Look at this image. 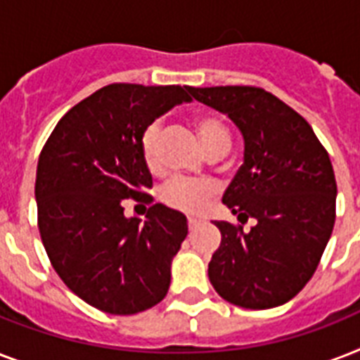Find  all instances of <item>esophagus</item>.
Here are the masks:
<instances>
[{"label": "esophagus", "mask_w": 360, "mask_h": 360, "mask_svg": "<svg viewBox=\"0 0 360 360\" xmlns=\"http://www.w3.org/2000/svg\"><path fill=\"white\" fill-rule=\"evenodd\" d=\"M198 224H200V220L194 219V217H188V228H191V230H194Z\"/></svg>", "instance_id": "34e87169"}]
</instances>
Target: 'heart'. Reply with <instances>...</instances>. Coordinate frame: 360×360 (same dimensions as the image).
I'll list each match as a JSON object with an SVG mask.
<instances>
[{"mask_svg": "<svg viewBox=\"0 0 360 360\" xmlns=\"http://www.w3.org/2000/svg\"><path fill=\"white\" fill-rule=\"evenodd\" d=\"M198 136L202 140L203 149L209 153L230 149V130L226 123L214 114H198L194 117ZM158 138H160V121H153L141 136V155L143 162L151 172L160 169V157H158ZM217 186L207 179H177L168 181L160 188V200L164 205L183 211V213L196 214L202 213L207 200L214 194Z\"/></svg>", "mask_w": 360, "mask_h": 360, "instance_id": "1", "label": "heart"}]
</instances>
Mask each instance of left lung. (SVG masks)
<instances>
[{
  "label": "left lung",
  "instance_id": "left-lung-1",
  "mask_svg": "<svg viewBox=\"0 0 360 360\" xmlns=\"http://www.w3.org/2000/svg\"><path fill=\"white\" fill-rule=\"evenodd\" d=\"M243 134L245 158L222 202L250 231L217 220L222 233L209 280L222 299L250 310L291 301L312 278L333 233L336 179L312 127L262 87H192Z\"/></svg>",
  "mask_w": 360,
  "mask_h": 360
}]
</instances>
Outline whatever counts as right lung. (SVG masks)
Instances as JSON below:
<instances>
[{
  "label": "right lung",
  "instance_id": "obj_1",
  "mask_svg": "<svg viewBox=\"0 0 360 360\" xmlns=\"http://www.w3.org/2000/svg\"><path fill=\"white\" fill-rule=\"evenodd\" d=\"M192 87L110 84L59 120L37 164L39 231L52 267L87 304L130 316L162 301L186 217L155 203L146 220L123 200L151 203L141 136Z\"/></svg>",
  "mask_w": 360,
  "mask_h": 360
}]
</instances>
